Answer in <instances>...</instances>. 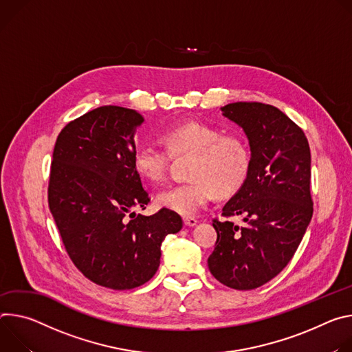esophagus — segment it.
Listing matches in <instances>:
<instances>
[{
  "mask_svg": "<svg viewBox=\"0 0 352 352\" xmlns=\"http://www.w3.org/2000/svg\"><path fill=\"white\" fill-rule=\"evenodd\" d=\"M183 222L186 226H194L197 223V219L192 218V217H183Z\"/></svg>",
  "mask_w": 352,
  "mask_h": 352,
  "instance_id": "1",
  "label": "esophagus"
}]
</instances>
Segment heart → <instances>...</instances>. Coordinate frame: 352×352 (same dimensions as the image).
<instances>
[{"label": "heart", "instance_id": "1", "mask_svg": "<svg viewBox=\"0 0 352 352\" xmlns=\"http://www.w3.org/2000/svg\"><path fill=\"white\" fill-rule=\"evenodd\" d=\"M161 140L166 149L155 145L135 149V173L149 183H161L172 158L191 156L187 168L190 180L160 191L155 197L156 206L192 215L206 207L215 194L219 199L235 196L249 179L252 152L239 134H223L212 124L188 120L165 129Z\"/></svg>", "mask_w": 352, "mask_h": 352}]
</instances>
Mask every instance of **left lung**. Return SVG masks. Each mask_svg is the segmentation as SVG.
I'll return each instance as SVG.
<instances>
[{"label": "left lung", "instance_id": "8db88e82", "mask_svg": "<svg viewBox=\"0 0 352 352\" xmlns=\"http://www.w3.org/2000/svg\"><path fill=\"white\" fill-rule=\"evenodd\" d=\"M222 111L245 130L252 169L222 208L223 219L212 221L217 242L208 268L221 284L248 291L280 274L314 215L310 148L303 130L276 106L236 102ZM236 214L243 227L230 221Z\"/></svg>", "mask_w": 352, "mask_h": 352}]
</instances>
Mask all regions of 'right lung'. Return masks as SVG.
Masks as SVG:
<instances>
[{
	"label": "right lung",
	"instance_id": "right-lung-1",
	"mask_svg": "<svg viewBox=\"0 0 352 352\" xmlns=\"http://www.w3.org/2000/svg\"><path fill=\"white\" fill-rule=\"evenodd\" d=\"M142 123L133 109H94L60 131L50 166L49 207L67 254L89 281L116 291L149 281L165 236L183 226L168 208L128 215L151 201L133 168Z\"/></svg>",
	"mask_w": 352,
	"mask_h": 352
}]
</instances>
